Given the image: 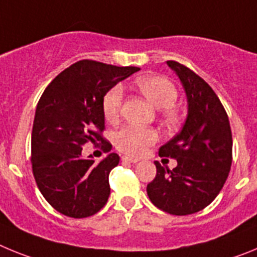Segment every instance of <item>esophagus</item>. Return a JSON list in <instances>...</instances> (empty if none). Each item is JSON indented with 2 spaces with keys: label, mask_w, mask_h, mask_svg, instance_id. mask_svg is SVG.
<instances>
[{
  "label": "esophagus",
  "mask_w": 257,
  "mask_h": 257,
  "mask_svg": "<svg viewBox=\"0 0 257 257\" xmlns=\"http://www.w3.org/2000/svg\"><path fill=\"white\" fill-rule=\"evenodd\" d=\"M122 161H124V162L136 163L139 160H138V158H134V157H130V156H122Z\"/></svg>",
  "instance_id": "obj_1"
}]
</instances>
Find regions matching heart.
Returning <instances> with one entry per match:
<instances>
[{"instance_id": "b5f03b06", "label": "heart", "mask_w": 257, "mask_h": 257, "mask_svg": "<svg viewBox=\"0 0 257 257\" xmlns=\"http://www.w3.org/2000/svg\"><path fill=\"white\" fill-rule=\"evenodd\" d=\"M136 87L156 108L161 109L162 117L167 123L179 121V112L174 104L178 99V90L174 83L162 76H143L136 79ZM123 91L119 86L109 88L103 97V114L106 121H117L121 114ZM158 140V134L149 127L128 124L118 131L114 136V144L124 153L140 156L147 151L149 145Z\"/></svg>"}]
</instances>
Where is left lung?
Masks as SVG:
<instances>
[{
    "label": "left lung",
    "instance_id": "left-lung-1",
    "mask_svg": "<svg viewBox=\"0 0 257 257\" xmlns=\"http://www.w3.org/2000/svg\"><path fill=\"white\" fill-rule=\"evenodd\" d=\"M167 65L185 90L188 115L180 133L160 148L161 157L175 158L178 166L169 170L156 161L157 175L147 193L156 207L183 216L207 207L222 189L233 140L228 114L210 85L178 61Z\"/></svg>",
    "mask_w": 257,
    "mask_h": 257
}]
</instances>
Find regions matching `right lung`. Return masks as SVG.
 <instances>
[{
	"instance_id": "1",
	"label": "right lung",
	"mask_w": 257,
	"mask_h": 257,
	"mask_svg": "<svg viewBox=\"0 0 257 257\" xmlns=\"http://www.w3.org/2000/svg\"><path fill=\"white\" fill-rule=\"evenodd\" d=\"M138 70L79 60L52 79L38 101L32 130V170L45 199L65 216H91L108 201L109 172L119 157L109 153L95 163L91 156L82 158V147L100 143L104 152L112 149L101 135L103 97Z\"/></svg>"
}]
</instances>
